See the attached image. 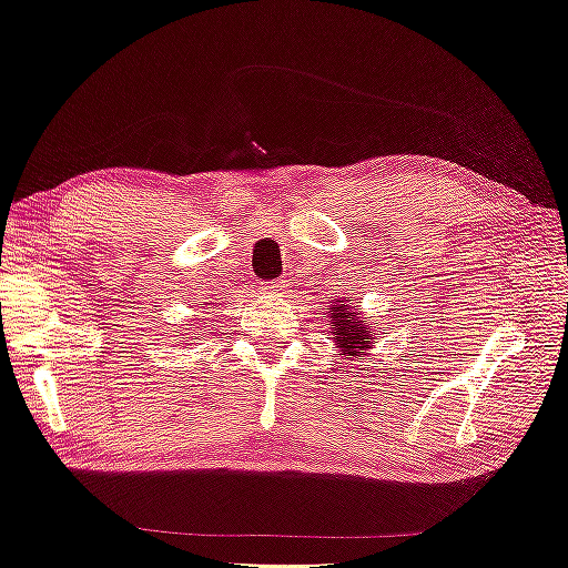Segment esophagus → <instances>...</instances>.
Wrapping results in <instances>:
<instances>
[{"instance_id":"esophagus-1","label":"esophagus","mask_w":568,"mask_h":568,"mask_svg":"<svg viewBox=\"0 0 568 568\" xmlns=\"http://www.w3.org/2000/svg\"><path fill=\"white\" fill-rule=\"evenodd\" d=\"M285 291H287V281H275V283H265L262 285V293L265 295H285Z\"/></svg>"}]
</instances>
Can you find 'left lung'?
Masks as SVG:
<instances>
[{
    "instance_id": "8db88e82",
    "label": "left lung",
    "mask_w": 568,
    "mask_h": 568,
    "mask_svg": "<svg viewBox=\"0 0 568 568\" xmlns=\"http://www.w3.org/2000/svg\"><path fill=\"white\" fill-rule=\"evenodd\" d=\"M328 311V328H332V338L336 349L344 354L346 365L352 359L362 357L369 349H375V328H372L365 321V313H362L354 303L349 301H334Z\"/></svg>"
}]
</instances>
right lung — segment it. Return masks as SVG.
<instances>
[{"mask_svg":"<svg viewBox=\"0 0 568 568\" xmlns=\"http://www.w3.org/2000/svg\"><path fill=\"white\" fill-rule=\"evenodd\" d=\"M203 328H206V326H203ZM191 334H193V332H189V334H185V344H189V342H191V338H193Z\"/></svg>","mask_w":568,"mask_h":568,"instance_id":"1","label":"right lung"}]
</instances>
